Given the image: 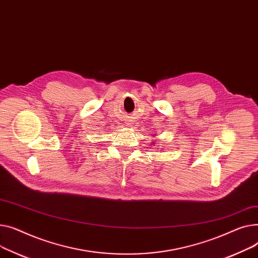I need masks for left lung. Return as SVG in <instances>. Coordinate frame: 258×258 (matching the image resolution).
<instances>
[{"label":"left lung","instance_id":"obj_1","mask_svg":"<svg viewBox=\"0 0 258 258\" xmlns=\"http://www.w3.org/2000/svg\"><path fill=\"white\" fill-rule=\"evenodd\" d=\"M154 136V135H153ZM153 141H155V140H153ZM152 144H154V143H152Z\"/></svg>","mask_w":258,"mask_h":258}]
</instances>
